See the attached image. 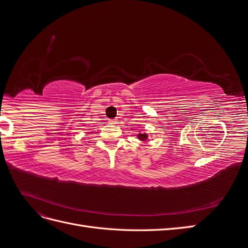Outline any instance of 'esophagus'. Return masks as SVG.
Instances as JSON below:
<instances>
[{
    "mask_svg": "<svg viewBox=\"0 0 248 248\" xmlns=\"http://www.w3.org/2000/svg\"><path fill=\"white\" fill-rule=\"evenodd\" d=\"M109 124H117V120H109Z\"/></svg>",
    "mask_w": 248,
    "mask_h": 248,
    "instance_id": "1",
    "label": "esophagus"
}]
</instances>
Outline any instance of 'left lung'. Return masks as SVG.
<instances>
[{
	"instance_id": "left-lung-1",
	"label": "left lung",
	"mask_w": 248,
	"mask_h": 248,
	"mask_svg": "<svg viewBox=\"0 0 248 248\" xmlns=\"http://www.w3.org/2000/svg\"><path fill=\"white\" fill-rule=\"evenodd\" d=\"M147 138H148V134L147 133H140V134H138V139L140 140H147Z\"/></svg>"
}]
</instances>
